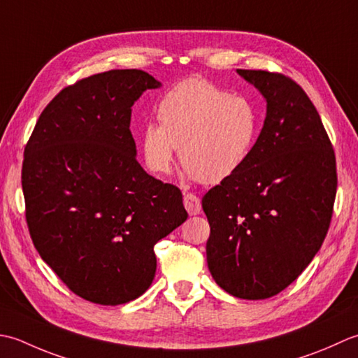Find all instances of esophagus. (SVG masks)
<instances>
[{
  "mask_svg": "<svg viewBox=\"0 0 358 358\" xmlns=\"http://www.w3.org/2000/svg\"><path fill=\"white\" fill-rule=\"evenodd\" d=\"M184 206L189 215H199L202 206H201V199L198 196L193 193H187L184 194Z\"/></svg>",
  "mask_w": 358,
  "mask_h": 358,
  "instance_id": "1",
  "label": "esophagus"
}]
</instances>
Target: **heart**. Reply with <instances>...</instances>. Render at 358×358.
I'll list each match as a JSON object with an SVG mask.
<instances>
[{
	"label": "heart",
	"instance_id": "1",
	"mask_svg": "<svg viewBox=\"0 0 358 358\" xmlns=\"http://www.w3.org/2000/svg\"><path fill=\"white\" fill-rule=\"evenodd\" d=\"M157 120L159 127L147 125L141 137L148 169L166 174L179 148L180 164L203 184H221L243 169L259 129L249 99L199 77L182 80L165 94Z\"/></svg>",
	"mask_w": 358,
	"mask_h": 358
}]
</instances>
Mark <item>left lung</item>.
Instances as JSON below:
<instances>
[{
  "mask_svg": "<svg viewBox=\"0 0 358 358\" xmlns=\"http://www.w3.org/2000/svg\"><path fill=\"white\" fill-rule=\"evenodd\" d=\"M266 100L249 159L208 189L207 264L217 286L243 300H266L294 282L329 229L337 193L329 137L300 85L282 74L238 69Z\"/></svg>",
  "mask_w": 358,
  "mask_h": 358,
  "instance_id": "obj_1",
  "label": "left lung"
}]
</instances>
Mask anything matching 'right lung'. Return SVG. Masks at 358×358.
I'll return each instance as SVG.
<instances>
[{"mask_svg": "<svg viewBox=\"0 0 358 358\" xmlns=\"http://www.w3.org/2000/svg\"><path fill=\"white\" fill-rule=\"evenodd\" d=\"M160 87L141 69H114L64 87L24 150L26 221L43 261L76 295L117 306L148 290L157 241L187 221L178 187L137 162L131 106Z\"/></svg>", "mask_w": 358, "mask_h": 358, "instance_id": "right-lung-1", "label": "right lung"}]
</instances>
